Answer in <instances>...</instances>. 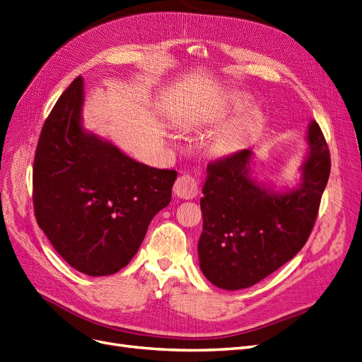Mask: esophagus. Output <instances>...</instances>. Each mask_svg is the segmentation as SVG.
Listing matches in <instances>:
<instances>
[{"mask_svg":"<svg viewBox=\"0 0 362 362\" xmlns=\"http://www.w3.org/2000/svg\"><path fill=\"white\" fill-rule=\"evenodd\" d=\"M174 194H176L179 198H194L198 194V183L197 179L192 176V174H182V176L174 183L173 188Z\"/></svg>","mask_w":362,"mask_h":362,"instance_id":"34e87169","label":"esophagus"}]
</instances>
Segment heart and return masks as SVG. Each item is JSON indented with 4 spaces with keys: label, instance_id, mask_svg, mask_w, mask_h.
I'll return each mask as SVG.
<instances>
[{
    "label": "heart",
    "instance_id": "obj_1",
    "mask_svg": "<svg viewBox=\"0 0 362 362\" xmlns=\"http://www.w3.org/2000/svg\"><path fill=\"white\" fill-rule=\"evenodd\" d=\"M247 107L246 100H240L235 105L234 110L240 112ZM262 125V116L259 112L252 110L247 115H245L242 119L231 125L230 128H226L219 134V137L215 141V149L219 153H230L234 152L240 147L245 146L246 141L255 136V134L259 131Z\"/></svg>",
    "mask_w": 362,
    "mask_h": 362
}]
</instances>
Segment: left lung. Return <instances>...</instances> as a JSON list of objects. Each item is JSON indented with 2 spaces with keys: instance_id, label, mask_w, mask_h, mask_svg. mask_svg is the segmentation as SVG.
I'll use <instances>...</instances> for the list:
<instances>
[{
  "instance_id": "obj_1",
  "label": "left lung",
  "mask_w": 362,
  "mask_h": 362,
  "mask_svg": "<svg viewBox=\"0 0 362 362\" xmlns=\"http://www.w3.org/2000/svg\"><path fill=\"white\" fill-rule=\"evenodd\" d=\"M309 155L298 189L272 194L250 180L252 152L210 160L204 197L199 267L213 285L249 288L292 259L309 238L327 186L331 158L320 127H309Z\"/></svg>"
}]
</instances>
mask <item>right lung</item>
<instances>
[{
	"label": "right lung",
	"mask_w": 362,
	"mask_h": 362,
	"mask_svg": "<svg viewBox=\"0 0 362 362\" xmlns=\"http://www.w3.org/2000/svg\"><path fill=\"white\" fill-rule=\"evenodd\" d=\"M82 77L53 105L33 165L34 215L52 246L89 276L119 272L136 255L147 226L170 204L176 170L128 158L80 125Z\"/></svg>",
	"instance_id": "add662e5"
}]
</instances>
